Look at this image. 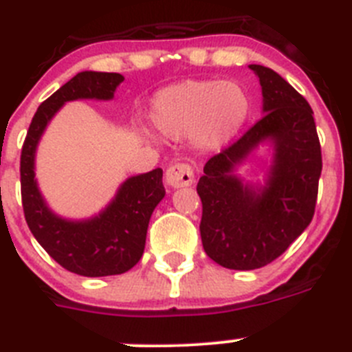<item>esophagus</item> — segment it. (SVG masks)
<instances>
[{
	"label": "esophagus",
	"instance_id": "obj_1",
	"mask_svg": "<svg viewBox=\"0 0 352 352\" xmlns=\"http://www.w3.org/2000/svg\"><path fill=\"white\" fill-rule=\"evenodd\" d=\"M166 182L173 188L190 186L194 183V170L188 164H174L166 170Z\"/></svg>",
	"mask_w": 352,
	"mask_h": 352
}]
</instances>
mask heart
Masks as SVG:
<instances>
[{
    "label": "heart",
    "mask_w": 352,
    "mask_h": 352,
    "mask_svg": "<svg viewBox=\"0 0 352 352\" xmlns=\"http://www.w3.org/2000/svg\"><path fill=\"white\" fill-rule=\"evenodd\" d=\"M250 96L232 80H182L160 89L149 104V120L166 138H190L197 148L227 146L247 125Z\"/></svg>",
    "instance_id": "obj_1"
}]
</instances>
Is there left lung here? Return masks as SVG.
I'll return each mask as SVG.
<instances>
[{
	"instance_id": "obj_1",
	"label": "left lung",
	"mask_w": 352,
	"mask_h": 352,
	"mask_svg": "<svg viewBox=\"0 0 352 352\" xmlns=\"http://www.w3.org/2000/svg\"><path fill=\"white\" fill-rule=\"evenodd\" d=\"M248 68L259 77L264 116L211 157L197 183L204 252L223 268L241 272L275 261L309 227L322 170L309 102L272 68ZM264 142L274 149L265 183L243 182L235 170Z\"/></svg>"
}]
</instances>
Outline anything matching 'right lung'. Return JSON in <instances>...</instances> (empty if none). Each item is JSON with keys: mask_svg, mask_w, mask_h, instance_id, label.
<instances>
[{"mask_svg": "<svg viewBox=\"0 0 352 352\" xmlns=\"http://www.w3.org/2000/svg\"><path fill=\"white\" fill-rule=\"evenodd\" d=\"M123 79L121 74L79 72L36 109L21 153V194L30 231L56 263L82 276L121 275L139 263L151 213L166 195L164 173L157 167L130 176L100 213L72 220L56 214L40 192L35 178L36 148L51 120L67 102L113 100Z\"/></svg>", "mask_w": 352, "mask_h": 352, "instance_id": "1", "label": "right lung"}]
</instances>
